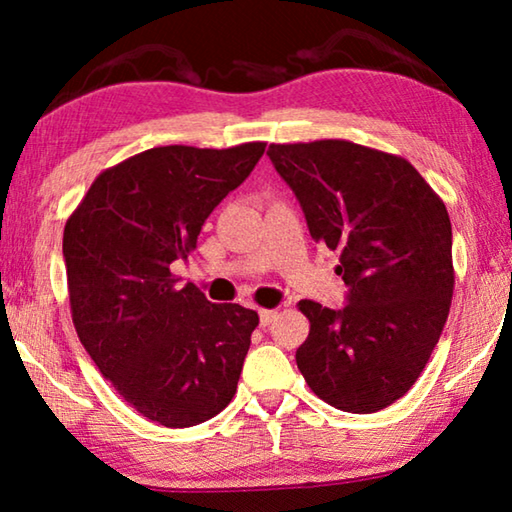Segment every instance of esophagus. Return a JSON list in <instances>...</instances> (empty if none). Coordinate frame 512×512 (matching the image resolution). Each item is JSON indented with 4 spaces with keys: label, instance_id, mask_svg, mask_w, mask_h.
Here are the masks:
<instances>
[{
    "label": "esophagus",
    "instance_id": "1",
    "mask_svg": "<svg viewBox=\"0 0 512 512\" xmlns=\"http://www.w3.org/2000/svg\"><path fill=\"white\" fill-rule=\"evenodd\" d=\"M275 318H277V311H273V309H259V323H262V327L271 325Z\"/></svg>",
    "mask_w": 512,
    "mask_h": 512
}]
</instances>
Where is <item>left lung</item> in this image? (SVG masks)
<instances>
[{
  "label": "left lung",
  "instance_id": "obj_1",
  "mask_svg": "<svg viewBox=\"0 0 512 512\" xmlns=\"http://www.w3.org/2000/svg\"><path fill=\"white\" fill-rule=\"evenodd\" d=\"M309 235L339 253L343 309L300 300L309 336L298 368L320 400L348 413L386 409L415 384L454 293L452 223L411 162L345 140L271 144Z\"/></svg>",
  "mask_w": 512,
  "mask_h": 512
}]
</instances>
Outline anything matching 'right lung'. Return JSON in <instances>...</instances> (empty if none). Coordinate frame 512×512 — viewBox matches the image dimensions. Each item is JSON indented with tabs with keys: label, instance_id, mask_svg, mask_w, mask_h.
Returning <instances> with one entry per match:
<instances>
[{
	"label": "right lung",
	"instance_id": "right-lung-1",
	"mask_svg": "<svg viewBox=\"0 0 512 512\" xmlns=\"http://www.w3.org/2000/svg\"><path fill=\"white\" fill-rule=\"evenodd\" d=\"M158 146L99 173L63 232L76 334L115 391L144 418L185 429L237 393L257 311L212 305L180 287L176 259L196 248L207 216L264 155Z\"/></svg>",
	"mask_w": 512,
	"mask_h": 512
}]
</instances>
